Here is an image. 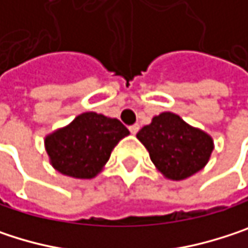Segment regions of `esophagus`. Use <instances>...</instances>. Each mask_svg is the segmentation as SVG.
<instances>
[{"instance_id": "1", "label": "esophagus", "mask_w": 248, "mask_h": 248, "mask_svg": "<svg viewBox=\"0 0 248 248\" xmlns=\"http://www.w3.org/2000/svg\"><path fill=\"white\" fill-rule=\"evenodd\" d=\"M129 130H130V133H132V135H136V133H138V130H139V124H132V126L129 127Z\"/></svg>"}]
</instances>
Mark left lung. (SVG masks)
Wrapping results in <instances>:
<instances>
[{
	"mask_svg": "<svg viewBox=\"0 0 248 248\" xmlns=\"http://www.w3.org/2000/svg\"><path fill=\"white\" fill-rule=\"evenodd\" d=\"M136 138L148 149L158 172L182 181L201 171L214 151L213 138L172 112H162L143 126Z\"/></svg>",
	"mask_w": 248,
	"mask_h": 248,
	"instance_id": "left-lung-1",
	"label": "left lung"
}]
</instances>
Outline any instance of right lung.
<instances>
[{
	"label": "right lung",
	"instance_id": "1",
	"mask_svg": "<svg viewBox=\"0 0 248 248\" xmlns=\"http://www.w3.org/2000/svg\"><path fill=\"white\" fill-rule=\"evenodd\" d=\"M129 135L115 118L84 112L69 124L44 138V148L57 172L77 179H92L103 171L112 149Z\"/></svg>",
	"mask_w": 248,
	"mask_h": 248
}]
</instances>
